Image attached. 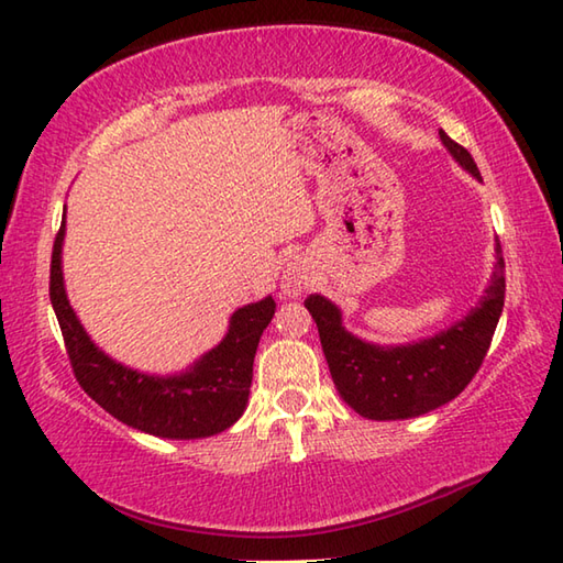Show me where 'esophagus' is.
Returning a JSON list of instances; mask_svg holds the SVG:
<instances>
[{
    "instance_id": "34e87169",
    "label": "esophagus",
    "mask_w": 563,
    "mask_h": 563,
    "mask_svg": "<svg viewBox=\"0 0 563 563\" xmlns=\"http://www.w3.org/2000/svg\"><path fill=\"white\" fill-rule=\"evenodd\" d=\"M309 285H312V268H309V263L302 258L290 261L288 268L283 271V292L288 297H300L309 290Z\"/></svg>"
}]
</instances>
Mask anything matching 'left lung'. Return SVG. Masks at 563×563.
Masks as SVG:
<instances>
[{
  "label": "left lung",
  "instance_id": "obj_1",
  "mask_svg": "<svg viewBox=\"0 0 563 563\" xmlns=\"http://www.w3.org/2000/svg\"><path fill=\"white\" fill-rule=\"evenodd\" d=\"M452 159L474 178L472 154L440 130ZM506 263L496 239V266L488 288L470 314L435 336L406 345H377L345 331L341 309L324 295H309L305 307L317 321L321 351L341 399L369 421L416 418L452 401L482 367L504 312Z\"/></svg>",
  "mask_w": 563,
  "mask_h": 563
}]
</instances>
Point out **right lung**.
<instances>
[{
    "mask_svg": "<svg viewBox=\"0 0 563 563\" xmlns=\"http://www.w3.org/2000/svg\"><path fill=\"white\" fill-rule=\"evenodd\" d=\"M63 242L65 220L53 246L51 302L81 389L118 421L157 438H210L234 426L246 409L261 333L275 314L273 297L239 307L224 339L184 373L147 375L113 361L84 331L65 292Z\"/></svg>",
    "mask_w": 563,
    "mask_h": 563,
    "instance_id": "obj_1",
    "label": "right lung"
}]
</instances>
